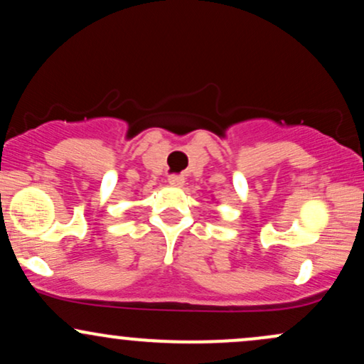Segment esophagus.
<instances>
[{"instance_id": "esophagus-1", "label": "esophagus", "mask_w": 364, "mask_h": 364, "mask_svg": "<svg viewBox=\"0 0 364 364\" xmlns=\"http://www.w3.org/2000/svg\"><path fill=\"white\" fill-rule=\"evenodd\" d=\"M168 183L171 186H176V188H181L183 185H185V178L183 176H169Z\"/></svg>"}]
</instances>
